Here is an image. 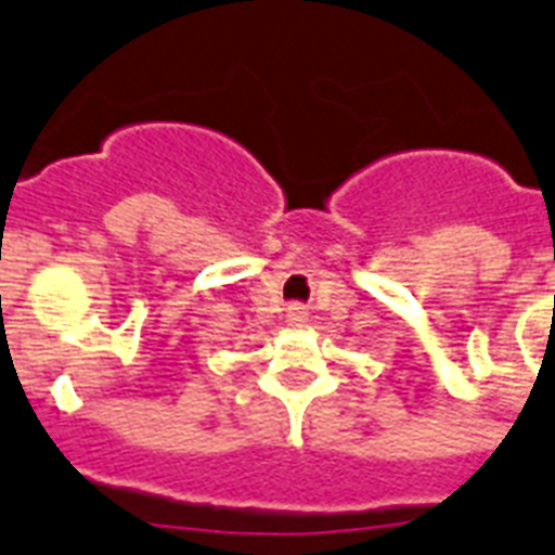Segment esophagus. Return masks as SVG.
Wrapping results in <instances>:
<instances>
[{
  "label": "esophagus",
  "mask_w": 555,
  "mask_h": 555,
  "mask_svg": "<svg viewBox=\"0 0 555 555\" xmlns=\"http://www.w3.org/2000/svg\"><path fill=\"white\" fill-rule=\"evenodd\" d=\"M306 318H309V312H306V306L292 304L289 309H286V323H289V326H304Z\"/></svg>",
  "instance_id": "esophagus-1"
}]
</instances>
